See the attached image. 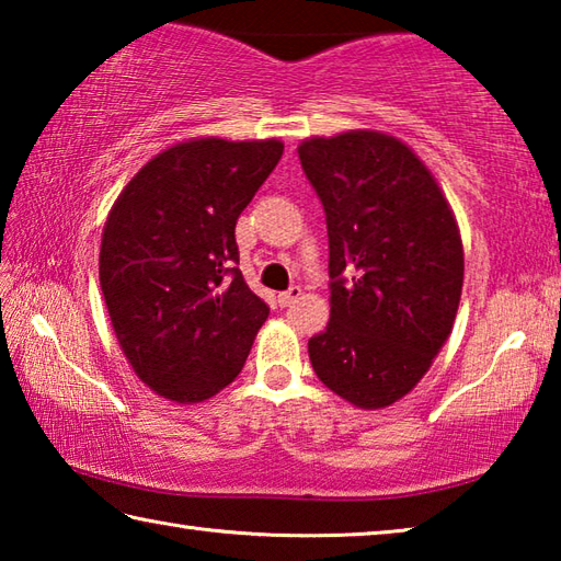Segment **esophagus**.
Wrapping results in <instances>:
<instances>
[{"label":"esophagus","mask_w":561,"mask_h":561,"mask_svg":"<svg viewBox=\"0 0 561 561\" xmlns=\"http://www.w3.org/2000/svg\"><path fill=\"white\" fill-rule=\"evenodd\" d=\"M301 297V287H289L287 291L279 294V304L282 307H289V304H294Z\"/></svg>","instance_id":"esophagus-1"}]
</instances>
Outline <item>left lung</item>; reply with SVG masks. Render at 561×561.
Segmentation results:
<instances>
[{"instance_id": "left-lung-1", "label": "left lung", "mask_w": 561, "mask_h": 561, "mask_svg": "<svg viewBox=\"0 0 561 561\" xmlns=\"http://www.w3.org/2000/svg\"><path fill=\"white\" fill-rule=\"evenodd\" d=\"M299 160L327 213L331 317L309 339L319 381L366 411L413 391L453 331L462 242L431 170L378 130L309 138Z\"/></svg>"}]
</instances>
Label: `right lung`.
Listing matches in <instances>:
<instances>
[{"label": "right lung", "mask_w": 561, "mask_h": 561, "mask_svg": "<svg viewBox=\"0 0 561 561\" xmlns=\"http://www.w3.org/2000/svg\"><path fill=\"white\" fill-rule=\"evenodd\" d=\"M282 153L274 138L175 144L113 203L103 299L128 364L158 396L201 403L242 371L270 307L237 267L234 225Z\"/></svg>", "instance_id": "add662e5"}]
</instances>
